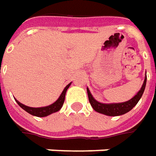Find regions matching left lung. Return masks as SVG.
I'll use <instances>...</instances> for the list:
<instances>
[{
    "label": "left lung",
    "instance_id": "obj_1",
    "mask_svg": "<svg viewBox=\"0 0 156 156\" xmlns=\"http://www.w3.org/2000/svg\"><path fill=\"white\" fill-rule=\"evenodd\" d=\"M146 80H147V76H145L144 84L142 86L141 89L139 90V92H137V95H135L129 101H126V102H124V103H120V104H109V105L101 104V103L98 102L93 98V97L92 96L89 89L87 88V94H88L89 102H90V104L92 105L93 109L97 112L104 114V115H109V116H117V115H124V114L127 113L133 109L134 106L137 105L139 99L141 98L142 95L144 92V89H145Z\"/></svg>",
    "mask_w": 156,
    "mask_h": 156
}]
</instances>
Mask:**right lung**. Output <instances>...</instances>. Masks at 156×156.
Returning <instances> with one entry per match:
<instances>
[{
    "label": "right lung",
    "mask_w": 156,
    "mask_h": 156,
    "mask_svg": "<svg viewBox=\"0 0 156 156\" xmlns=\"http://www.w3.org/2000/svg\"><path fill=\"white\" fill-rule=\"evenodd\" d=\"M70 86V83L66 86V87L64 89L63 92L61 93V95L58 98V99L56 101L55 103H53L52 105H49V106H46V107H41V108H32V107H28L26 105H23L21 103H19V101L17 99H15L16 102L18 103V105L22 108L23 109H24L26 112H28L29 114H30L32 115H35V116L38 117H44L47 116L49 115H51L52 113H55L57 111H58L62 106L64 105V98H65V93H66V91L67 89Z\"/></svg>",
    "instance_id": "right-lung-1"
}]
</instances>
